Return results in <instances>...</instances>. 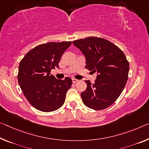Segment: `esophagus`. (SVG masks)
Listing matches in <instances>:
<instances>
[{
    "label": "esophagus",
    "mask_w": 149,
    "mask_h": 149,
    "mask_svg": "<svg viewBox=\"0 0 149 149\" xmlns=\"http://www.w3.org/2000/svg\"><path fill=\"white\" fill-rule=\"evenodd\" d=\"M78 81V80L76 79H74V78H72V82L73 83H76V82Z\"/></svg>",
    "instance_id": "obj_1"
}]
</instances>
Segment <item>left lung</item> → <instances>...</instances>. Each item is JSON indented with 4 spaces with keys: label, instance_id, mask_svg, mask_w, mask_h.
<instances>
[{
    "label": "left lung",
    "instance_id": "8db88e82",
    "mask_svg": "<svg viewBox=\"0 0 149 149\" xmlns=\"http://www.w3.org/2000/svg\"><path fill=\"white\" fill-rule=\"evenodd\" d=\"M86 58V68L96 73L97 79L91 84L86 80L87 88L81 93L84 105L95 110L111 105L125 86L129 63L124 53L107 40L89 37L73 42Z\"/></svg>",
    "mask_w": 149,
    "mask_h": 149
}]
</instances>
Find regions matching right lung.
Masks as SVG:
<instances>
[{
  "instance_id": "obj_1",
  "label": "right lung",
  "mask_w": 149,
  "mask_h": 149,
  "mask_svg": "<svg viewBox=\"0 0 149 149\" xmlns=\"http://www.w3.org/2000/svg\"><path fill=\"white\" fill-rule=\"evenodd\" d=\"M71 44V42H62L39 45L20 62L18 84L28 102L38 110L54 111L64 103L72 80L68 77L64 80L57 79L50 72L59 68L62 54Z\"/></svg>"
}]
</instances>
